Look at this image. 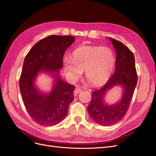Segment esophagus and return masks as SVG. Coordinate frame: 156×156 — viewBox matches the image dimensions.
<instances>
[{
	"instance_id": "34e87169",
	"label": "esophagus",
	"mask_w": 156,
	"mask_h": 156,
	"mask_svg": "<svg viewBox=\"0 0 156 156\" xmlns=\"http://www.w3.org/2000/svg\"><path fill=\"white\" fill-rule=\"evenodd\" d=\"M82 91V88L81 87H77L75 88V90H74V93L75 94H79V92H81Z\"/></svg>"
}]
</instances>
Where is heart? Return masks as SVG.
Here are the masks:
<instances>
[{"mask_svg": "<svg viewBox=\"0 0 156 156\" xmlns=\"http://www.w3.org/2000/svg\"><path fill=\"white\" fill-rule=\"evenodd\" d=\"M72 60L66 58L64 69L72 79H77L85 70L87 81L94 86L105 83L114 68L115 58L112 51L106 47L83 45L75 49Z\"/></svg>", "mask_w": 156, "mask_h": 156, "instance_id": "heart-1", "label": "heart"}]
</instances>
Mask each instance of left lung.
I'll use <instances>...</instances> for the list:
<instances>
[{
    "label": "left lung",
    "mask_w": 156,
    "mask_h": 156,
    "mask_svg": "<svg viewBox=\"0 0 156 156\" xmlns=\"http://www.w3.org/2000/svg\"><path fill=\"white\" fill-rule=\"evenodd\" d=\"M109 40L116 53L115 72L102 88L92 91V100L88 106L90 116L101 126L116 124L126 115L137 83L133 53L122 42L113 38ZM117 84L124 88L122 100L116 105L107 106L103 98L108 89Z\"/></svg>",
    "instance_id": "8db88e82"
}]
</instances>
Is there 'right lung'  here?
I'll use <instances>...</instances> for the list:
<instances>
[{
    "label": "right lung",
    "instance_id": "1",
    "mask_svg": "<svg viewBox=\"0 0 156 156\" xmlns=\"http://www.w3.org/2000/svg\"><path fill=\"white\" fill-rule=\"evenodd\" d=\"M72 36L51 35L37 41L26 55L20 79V88L26 110L36 123L51 126L57 124L68 114L74 99L75 87L59 77L66 50L74 42ZM40 70L54 73L55 86L49 94L40 93L34 81Z\"/></svg>",
    "mask_w": 156,
    "mask_h": 156
}]
</instances>
